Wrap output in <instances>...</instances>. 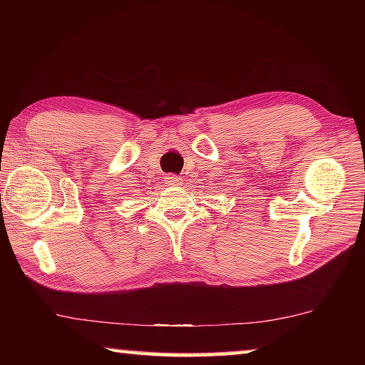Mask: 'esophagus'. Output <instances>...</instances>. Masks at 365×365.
Listing matches in <instances>:
<instances>
[{"label":"esophagus","mask_w":365,"mask_h":365,"mask_svg":"<svg viewBox=\"0 0 365 365\" xmlns=\"http://www.w3.org/2000/svg\"><path fill=\"white\" fill-rule=\"evenodd\" d=\"M182 178L178 175H174V174H169L168 177H165V183L169 185V187H177V185H180Z\"/></svg>","instance_id":"obj_1"}]
</instances>
